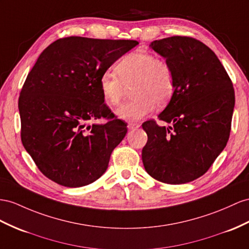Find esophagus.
I'll list each match as a JSON object with an SVG mask.
<instances>
[{"instance_id": "34e87169", "label": "esophagus", "mask_w": 249, "mask_h": 249, "mask_svg": "<svg viewBox=\"0 0 249 249\" xmlns=\"http://www.w3.org/2000/svg\"><path fill=\"white\" fill-rule=\"evenodd\" d=\"M127 127H128L129 130H136V129H138L139 127H140V124H138V123H129Z\"/></svg>"}]
</instances>
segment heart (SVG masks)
Listing matches in <instances>:
<instances>
[{
	"label": "heart",
	"instance_id": "1",
	"mask_svg": "<svg viewBox=\"0 0 249 249\" xmlns=\"http://www.w3.org/2000/svg\"><path fill=\"white\" fill-rule=\"evenodd\" d=\"M114 74L106 72L99 80V89L105 103L118 105L123 98L125 87L131 88L135 98L128 103L121 105L117 116L124 121L135 122L155 109L165 105L173 97L176 82L175 74L169 64L145 50L130 53L121 60Z\"/></svg>",
	"mask_w": 249,
	"mask_h": 249
}]
</instances>
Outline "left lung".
<instances>
[{"mask_svg":"<svg viewBox=\"0 0 249 249\" xmlns=\"http://www.w3.org/2000/svg\"><path fill=\"white\" fill-rule=\"evenodd\" d=\"M149 47L166 60L175 74L173 97L159 120L142 124L148 141L142 150L145 170L167 184H184L203 176L227 144L234 91L218 56L188 36H170Z\"/></svg>","mask_w":249,"mask_h":249,"instance_id":"8db88e82","label":"left lung"}]
</instances>
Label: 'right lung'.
I'll return each mask as SVG.
<instances>
[{
    "label": "right lung",
    "instance_id": "right-lung-1",
    "mask_svg": "<svg viewBox=\"0 0 249 249\" xmlns=\"http://www.w3.org/2000/svg\"><path fill=\"white\" fill-rule=\"evenodd\" d=\"M133 40L69 36L43 50L18 98L21 138L44 176L66 187L103 175L127 127L105 104L99 80ZM107 118L105 124L94 121Z\"/></svg>",
    "mask_w": 249,
    "mask_h": 249
}]
</instances>
